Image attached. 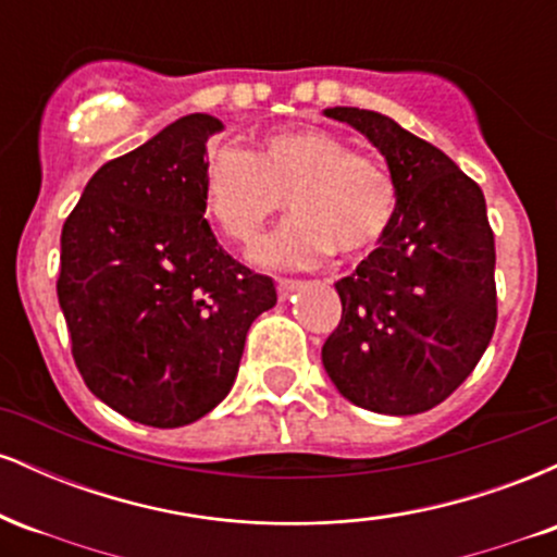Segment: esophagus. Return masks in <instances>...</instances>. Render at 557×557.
<instances>
[{
	"label": "esophagus",
	"mask_w": 557,
	"mask_h": 557,
	"mask_svg": "<svg viewBox=\"0 0 557 557\" xmlns=\"http://www.w3.org/2000/svg\"><path fill=\"white\" fill-rule=\"evenodd\" d=\"M300 287V280H277V293H280V298H287V296H293V293H296Z\"/></svg>",
	"instance_id": "obj_1"
}]
</instances>
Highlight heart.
I'll list each match as a JSON object with an SVG mask.
<instances>
[{
    "label": "heart",
    "mask_w": 557,
    "mask_h": 557,
    "mask_svg": "<svg viewBox=\"0 0 557 557\" xmlns=\"http://www.w3.org/2000/svg\"><path fill=\"white\" fill-rule=\"evenodd\" d=\"M283 196L293 216L259 251L280 270L317 267L335 251L359 259L387 238L398 214L393 172L327 127L267 133L253 151L225 146L203 168V207L243 248L257 246Z\"/></svg>",
    "instance_id": "b5f03b06"
}]
</instances>
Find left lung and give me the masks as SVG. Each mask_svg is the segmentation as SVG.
<instances>
[{
    "instance_id": "8db88e82",
    "label": "left lung",
    "mask_w": 557,
    "mask_h": 557,
    "mask_svg": "<svg viewBox=\"0 0 557 557\" xmlns=\"http://www.w3.org/2000/svg\"><path fill=\"white\" fill-rule=\"evenodd\" d=\"M324 112L382 151L398 183V214L387 238L335 283L343 314L322 363L356 406L389 417L430 411L474 372L497 324L484 194L437 146L385 114Z\"/></svg>"
}]
</instances>
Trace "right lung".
I'll list each match as a JSON object with an SVG mask.
<instances>
[{"label": "right lung", "mask_w": 557, "mask_h": 557, "mask_svg": "<svg viewBox=\"0 0 557 557\" xmlns=\"http://www.w3.org/2000/svg\"><path fill=\"white\" fill-rule=\"evenodd\" d=\"M188 114L88 181L62 225L57 298L75 367L99 400L172 430L233 387L251 322L274 283L235 261L203 220L207 140Z\"/></svg>", "instance_id": "1"}]
</instances>
